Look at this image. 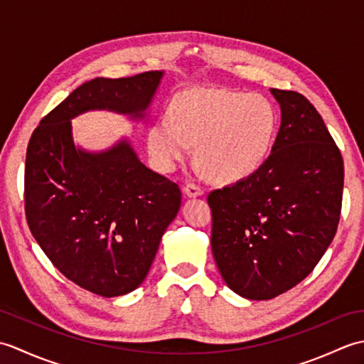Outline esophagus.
Masks as SVG:
<instances>
[{
	"mask_svg": "<svg viewBox=\"0 0 364 364\" xmlns=\"http://www.w3.org/2000/svg\"><path fill=\"white\" fill-rule=\"evenodd\" d=\"M183 192L188 197H200V196H203V188L198 186V184H196V183H188L186 186L183 188Z\"/></svg>",
	"mask_w": 364,
	"mask_h": 364,
	"instance_id": "34e87169",
	"label": "esophagus"
}]
</instances>
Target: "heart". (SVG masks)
I'll return each mask as SVG.
<instances>
[{"instance_id":"obj_1","label":"heart","mask_w":364,"mask_h":364,"mask_svg":"<svg viewBox=\"0 0 364 364\" xmlns=\"http://www.w3.org/2000/svg\"><path fill=\"white\" fill-rule=\"evenodd\" d=\"M166 120L146 131V149L162 170H172L196 145V159L219 183L253 175L272 149L278 114L259 94L231 89H194L178 94Z\"/></svg>"}]
</instances>
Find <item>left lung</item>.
Wrapping results in <instances>:
<instances>
[{"label": "left lung", "instance_id": "obj_1", "mask_svg": "<svg viewBox=\"0 0 364 364\" xmlns=\"http://www.w3.org/2000/svg\"><path fill=\"white\" fill-rule=\"evenodd\" d=\"M282 107L272 153L245 180L208 194L211 249L227 286L269 300L313 272L341 215V151L308 100L270 89Z\"/></svg>", "mask_w": 364, "mask_h": 364}]
</instances>
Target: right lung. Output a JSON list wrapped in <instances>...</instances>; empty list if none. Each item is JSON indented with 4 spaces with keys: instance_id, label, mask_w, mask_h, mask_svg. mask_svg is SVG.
<instances>
[{
    "instance_id": "obj_1",
    "label": "right lung",
    "mask_w": 364,
    "mask_h": 364,
    "mask_svg": "<svg viewBox=\"0 0 364 364\" xmlns=\"http://www.w3.org/2000/svg\"><path fill=\"white\" fill-rule=\"evenodd\" d=\"M162 72L81 84L29 139L25 213L37 244L80 288L117 297L141 284L181 191L137 159L127 141L103 153L76 149L72 119L89 109L142 117Z\"/></svg>"
}]
</instances>
